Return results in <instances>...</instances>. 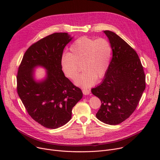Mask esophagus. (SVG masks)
<instances>
[{
	"label": "esophagus",
	"mask_w": 160,
	"mask_h": 160,
	"mask_svg": "<svg viewBox=\"0 0 160 160\" xmlns=\"http://www.w3.org/2000/svg\"><path fill=\"white\" fill-rule=\"evenodd\" d=\"M82 93L84 95H88L90 94V90L87 89H83L82 90Z\"/></svg>",
	"instance_id": "esophagus-1"
}]
</instances>
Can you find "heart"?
I'll list each match as a JSON object with an SVG mask.
<instances>
[{
    "instance_id": "heart-1",
    "label": "heart",
    "mask_w": 160,
    "mask_h": 160,
    "mask_svg": "<svg viewBox=\"0 0 160 160\" xmlns=\"http://www.w3.org/2000/svg\"><path fill=\"white\" fill-rule=\"evenodd\" d=\"M69 50L62 56L61 67L67 77L74 80L81 66L83 72L75 81L77 86L91 87L105 75L112 56V47L106 39L83 36L74 41Z\"/></svg>"
}]
</instances>
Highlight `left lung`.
<instances>
[{
    "mask_svg": "<svg viewBox=\"0 0 160 160\" xmlns=\"http://www.w3.org/2000/svg\"><path fill=\"white\" fill-rule=\"evenodd\" d=\"M103 32L111 45L112 59L102 82L91 92L102 103L97 118L117 125L135 111L145 89V75L135 50L115 33Z\"/></svg>",
    "mask_w": 160,
    "mask_h": 160,
    "instance_id": "left-lung-1",
    "label": "left lung"
}]
</instances>
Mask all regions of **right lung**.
Instances as JSON below:
<instances>
[{
  "mask_svg": "<svg viewBox=\"0 0 160 160\" xmlns=\"http://www.w3.org/2000/svg\"><path fill=\"white\" fill-rule=\"evenodd\" d=\"M72 39L67 33H54L40 39L28 48L19 67V97L32 118L45 128L55 129L68 122L72 108L83 96L65 77L60 64L63 49ZM39 66L46 70L41 80L35 78Z\"/></svg>",
  "mask_w": 160,
  "mask_h": 160,
  "instance_id": "1",
  "label": "right lung"
}]
</instances>
